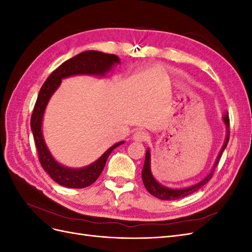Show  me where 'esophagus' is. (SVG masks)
<instances>
[{
  "instance_id": "obj_1",
  "label": "esophagus",
  "mask_w": 252,
  "mask_h": 252,
  "mask_svg": "<svg viewBox=\"0 0 252 252\" xmlns=\"http://www.w3.org/2000/svg\"><path fill=\"white\" fill-rule=\"evenodd\" d=\"M148 138H149L148 133L143 131V130L135 131L132 135V140L136 141V142H144V141H146Z\"/></svg>"
}]
</instances>
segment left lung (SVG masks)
Returning a JSON list of instances; mask_svg holds the SVG:
<instances>
[{
    "label": "left lung",
    "mask_w": 252,
    "mask_h": 252,
    "mask_svg": "<svg viewBox=\"0 0 252 252\" xmlns=\"http://www.w3.org/2000/svg\"><path fill=\"white\" fill-rule=\"evenodd\" d=\"M222 119H223V122L226 125V138H225L223 146L219 152V155H218L217 159L215 162V165H213L210 172L207 175H206V177L203 180L195 183V184L192 185V186H189V187H186V188H170V187L162 185L161 183H158L155 179L154 174H152V172H151L150 150H149V148H147L146 156H145L144 167H143V170H142V180H143L145 188L147 189V191L150 194L158 197V199H159V200H168V201L179 200V199H182V197H185L187 195H190V194L196 192L197 190H200L205 184H207V183L210 181V179L212 178L213 171L216 170L220 158V157H222L223 151L227 147L228 141H229V134H230V131H229V117H228V114L226 113L222 117Z\"/></svg>",
    "instance_id": "obj_1"
}]
</instances>
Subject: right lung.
Instances as JSON below:
<instances>
[{
	"instance_id": "add662e5",
	"label": "right lung",
	"mask_w": 252,
	"mask_h": 252,
	"mask_svg": "<svg viewBox=\"0 0 252 252\" xmlns=\"http://www.w3.org/2000/svg\"><path fill=\"white\" fill-rule=\"evenodd\" d=\"M120 63V58L116 55H108L96 50L84 51L59 66L41 87L30 120V127L43 169L58 184L68 188H84L94 184L102 173L111 151L124 144V141L112 145L96 161L82 168H70L60 164L49 151L42 130L44 113L50 97L60 87L63 79L82 74L105 77Z\"/></svg>"
}]
</instances>
